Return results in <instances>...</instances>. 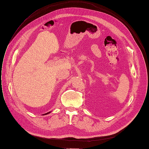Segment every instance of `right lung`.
I'll list each match as a JSON object with an SVG mask.
<instances>
[{
    "mask_svg": "<svg viewBox=\"0 0 149 149\" xmlns=\"http://www.w3.org/2000/svg\"><path fill=\"white\" fill-rule=\"evenodd\" d=\"M51 113V112H47V113H44V114H43V115H47V114H48V113Z\"/></svg>",
    "mask_w": 149,
    "mask_h": 149,
    "instance_id": "add662e5",
    "label": "right lung"
}]
</instances>
